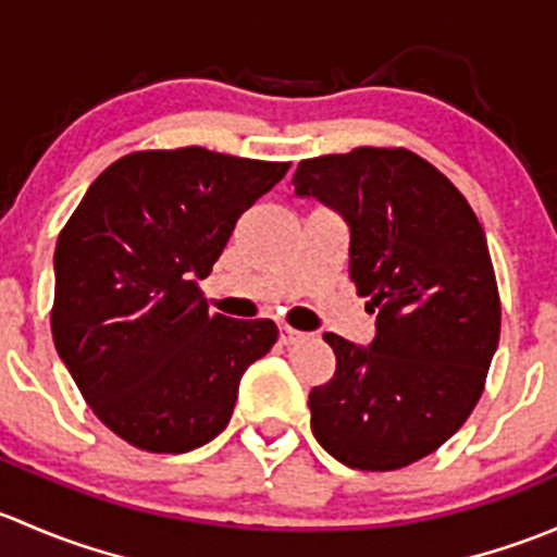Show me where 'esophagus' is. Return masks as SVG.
Here are the masks:
<instances>
[{"mask_svg":"<svg viewBox=\"0 0 557 557\" xmlns=\"http://www.w3.org/2000/svg\"><path fill=\"white\" fill-rule=\"evenodd\" d=\"M307 334H301V331H296V329H290L288 323H280V342H283L285 347L288 345H299L301 339H305Z\"/></svg>","mask_w":557,"mask_h":557,"instance_id":"1","label":"esophagus"}]
</instances>
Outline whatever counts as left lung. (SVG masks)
<instances>
[{
  "label": "left lung",
  "instance_id": "1",
  "mask_svg": "<svg viewBox=\"0 0 557 557\" xmlns=\"http://www.w3.org/2000/svg\"><path fill=\"white\" fill-rule=\"evenodd\" d=\"M294 188L345 218L347 272L377 312L369 347L323 334L336 372L310 391L312 434L350 469H404L440 450L485 391L502 334L485 232L450 180L407 148L305 159Z\"/></svg>",
  "mask_w": 557,
  "mask_h": 557
}]
</instances>
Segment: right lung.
Instances as JSON below:
<instances>
[{
  "label": "right lung",
  "instance_id": "1",
  "mask_svg": "<svg viewBox=\"0 0 557 557\" xmlns=\"http://www.w3.org/2000/svg\"><path fill=\"white\" fill-rule=\"evenodd\" d=\"M188 145L110 164L61 228L50 331L99 420L148 453H188L228 425L245 369L272 350L267 318L210 314L199 280L239 215L285 177Z\"/></svg>",
  "mask_w": 557,
  "mask_h": 557
}]
</instances>
